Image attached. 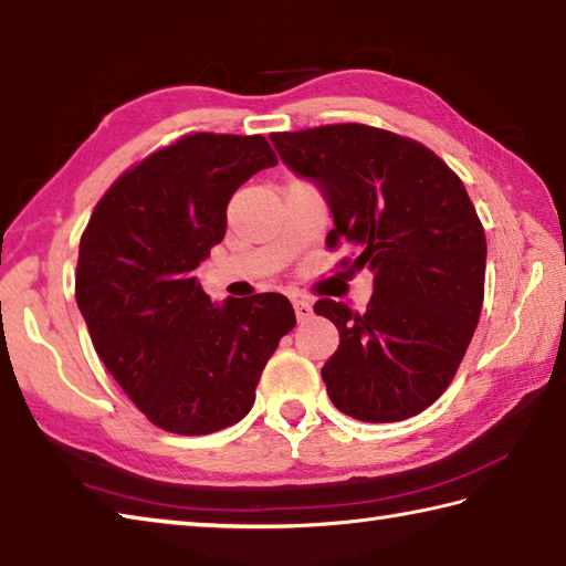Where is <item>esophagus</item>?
<instances>
[{
    "label": "esophagus",
    "mask_w": 566,
    "mask_h": 566,
    "mask_svg": "<svg viewBox=\"0 0 566 566\" xmlns=\"http://www.w3.org/2000/svg\"><path fill=\"white\" fill-rule=\"evenodd\" d=\"M293 307H295L297 322H305V319L313 317V305H310L305 297H293Z\"/></svg>",
    "instance_id": "1"
}]
</instances>
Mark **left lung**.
<instances>
[{
	"label": "left lung",
	"mask_w": 566,
	"mask_h": 566,
	"mask_svg": "<svg viewBox=\"0 0 566 566\" xmlns=\"http://www.w3.org/2000/svg\"><path fill=\"white\" fill-rule=\"evenodd\" d=\"M283 164L329 205L327 247L359 249L374 273L366 313L322 297L339 329L322 366L334 408L398 422L444 394L479 325L486 237L464 182L418 142L364 124L271 134Z\"/></svg>",
	"instance_id": "1"
}]
</instances>
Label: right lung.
Listing matches in <instances>:
<instances>
[{"label": "right lung", "mask_w": 566, "mask_h": 566, "mask_svg": "<svg viewBox=\"0 0 566 566\" xmlns=\"http://www.w3.org/2000/svg\"><path fill=\"white\" fill-rule=\"evenodd\" d=\"M279 164L263 136L190 134L126 170L80 239L75 300L102 364L160 430L210 434L251 410L295 310L281 293L212 303L195 269L227 205Z\"/></svg>", "instance_id": "obj_1"}]
</instances>
